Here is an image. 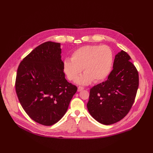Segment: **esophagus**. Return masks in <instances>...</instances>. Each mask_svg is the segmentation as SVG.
<instances>
[{
  "mask_svg": "<svg viewBox=\"0 0 153 153\" xmlns=\"http://www.w3.org/2000/svg\"><path fill=\"white\" fill-rule=\"evenodd\" d=\"M84 89V87H81V86H79V87H78V89H77V91L78 92H80V91H82Z\"/></svg>",
  "mask_w": 153,
  "mask_h": 153,
  "instance_id": "34e87169",
  "label": "esophagus"
}]
</instances>
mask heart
Returning a JSON list of instances; mask_svg holds the SVG:
<instances>
[{
	"label": "heart",
	"instance_id": "obj_1",
	"mask_svg": "<svg viewBox=\"0 0 153 153\" xmlns=\"http://www.w3.org/2000/svg\"><path fill=\"white\" fill-rule=\"evenodd\" d=\"M113 53L107 45H87L76 50L71 59L63 62L64 71L70 81H74L81 74L82 69L85 74L77 80L81 84H88L92 80L100 82L105 79L111 69Z\"/></svg>",
	"mask_w": 153,
	"mask_h": 153
}]
</instances>
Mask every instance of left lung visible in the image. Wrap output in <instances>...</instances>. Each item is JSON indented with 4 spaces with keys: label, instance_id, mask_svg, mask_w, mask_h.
I'll return each instance as SVG.
<instances>
[{
    "label": "left lung",
    "instance_id": "obj_1",
    "mask_svg": "<svg viewBox=\"0 0 153 153\" xmlns=\"http://www.w3.org/2000/svg\"><path fill=\"white\" fill-rule=\"evenodd\" d=\"M130 61L127 53L123 50L118 53L107 81L90 90L88 111L102 124L108 125L120 121L131 108L139 85V75Z\"/></svg>",
    "mask_w": 153,
    "mask_h": 153
}]
</instances>
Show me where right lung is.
<instances>
[{"instance_id": "add662e5", "label": "right lung", "mask_w": 153, "mask_h": 153, "mask_svg": "<svg viewBox=\"0 0 153 153\" xmlns=\"http://www.w3.org/2000/svg\"><path fill=\"white\" fill-rule=\"evenodd\" d=\"M60 46L47 42L35 48L21 61L16 76L22 107L32 120L45 126L61 119L77 90L65 79Z\"/></svg>"}]
</instances>
